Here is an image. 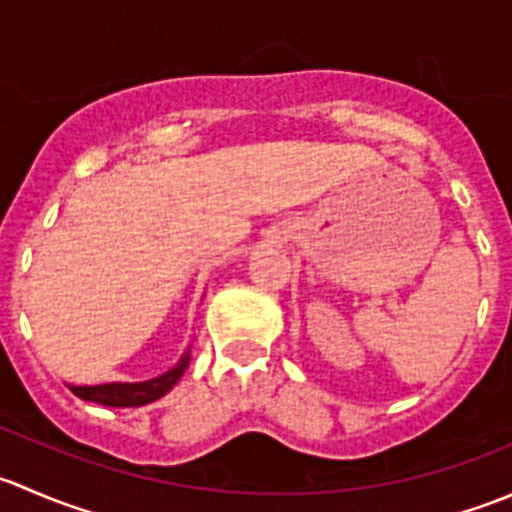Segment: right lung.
Returning <instances> with one entry per match:
<instances>
[{
  "label": "right lung",
  "instance_id": "add662e5",
  "mask_svg": "<svg viewBox=\"0 0 512 512\" xmlns=\"http://www.w3.org/2000/svg\"><path fill=\"white\" fill-rule=\"evenodd\" d=\"M188 361H190V352H185V356L178 361L175 369H170L168 374L158 376V379L143 381V384L71 386V391L84 401H96V404H103V406H118V409H131V406L151 404V401H156L163 394H168V391L178 384L183 371L188 369Z\"/></svg>",
  "mask_w": 512,
  "mask_h": 512
}]
</instances>
